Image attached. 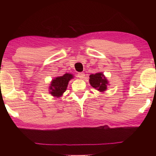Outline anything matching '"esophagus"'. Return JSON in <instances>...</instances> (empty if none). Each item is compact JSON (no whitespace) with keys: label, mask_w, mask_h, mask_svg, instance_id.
<instances>
[{"label":"esophagus","mask_w":156,"mask_h":156,"mask_svg":"<svg viewBox=\"0 0 156 156\" xmlns=\"http://www.w3.org/2000/svg\"><path fill=\"white\" fill-rule=\"evenodd\" d=\"M78 77L80 79H84V77H85V74L84 73H78Z\"/></svg>","instance_id":"1"}]
</instances>
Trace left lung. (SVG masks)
I'll use <instances>...</instances> for the list:
<instances>
[{
    "instance_id": "8db88e82",
    "label": "left lung",
    "mask_w": 156,
    "mask_h": 156,
    "mask_svg": "<svg viewBox=\"0 0 156 156\" xmlns=\"http://www.w3.org/2000/svg\"><path fill=\"white\" fill-rule=\"evenodd\" d=\"M89 78V83L94 89L100 92H104L107 90L109 82L103 73L98 72L94 74H91Z\"/></svg>"
}]
</instances>
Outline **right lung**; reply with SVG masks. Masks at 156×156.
<instances>
[{
	"mask_svg": "<svg viewBox=\"0 0 156 156\" xmlns=\"http://www.w3.org/2000/svg\"><path fill=\"white\" fill-rule=\"evenodd\" d=\"M73 78L72 73H66L61 76L52 79L49 87V93L54 98H60L67 90L69 82Z\"/></svg>",
	"mask_w": 156,
	"mask_h": 156,
	"instance_id": "add662e5",
	"label": "right lung"
}]
</instances>
